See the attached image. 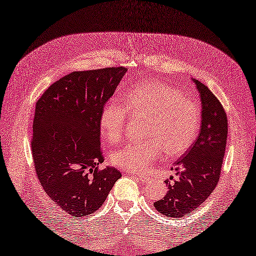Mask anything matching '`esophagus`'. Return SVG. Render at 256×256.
Returning a JSON list of instances; mask_svg holds the SVG:
<instances>
[{
  "label": "esophagus",
  "instance_id": "34e87169",
  "mask_svg": "<svg viewBox=\"0 0 256 256\" xmlns=\"http://www.w3.org/2000/svg\"><path fill=\"white\" fill-rule=\"evenodd\" d=\"M135 176L138 181H140L142 183H145V182H147L148 181V178H146V176H140V174H138V176Z\"/></svg>",
  "mask_w": 256,
  "mask_h": 256
}]
</instances>
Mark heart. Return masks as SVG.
Segmentation results:
<instances>
[{"label": "heart", "instance_id": "b5f03b06", "mask_svg": "<svg viewBox=\"0 0 256 256\" xmlns=\"http://www.w3.org/2000/svg\"><path fill=\"white\" fill-rule=\"evenodd\" d=\"M124 104L111 98L98 116L102 136L110 142L122 140L128 111L150 114L146 140L129 142L110 156L111 164L129 172H144L165 150L178 156L190 148L200 129V109L182 91L160 80L132 85L124 94Z\"/></svg>", "mask_w": 256, "mask_h": 256}]
</instances>
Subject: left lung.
<instances>
[{"mask_svg": "<svg viewBox=\"0 0 256 256\" xmlns=\"http://www.w3.org/2000/svg\"><path fill=\"white\" fill-rule=\"evenodd\" d=\"M200 94L201 127L191 148L172 168L176 180L165 181L168 192L154 202L158 212L181 218L204 202L217 186L227 142V116L216 96L198 80L192 78ZM170 178V180H172Z\"/></svg>", "mask_w": 256, "mask_h": 256, "instance_id": "1", "label": "left lung"}]
</instances>
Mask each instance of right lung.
<instances>
[{"mask_svg":"<svg viewBox=\"0 0 256 256\" xmlns=\"http://www.w3.org/2000/svg\"><path fill=\"white\" fill-rule=\"evenodd\" d=\"M127 72L124 67L73 72L49 86L36 103L31 142L44 190L72 217L101 207L121 178L106 166L98 116Z\"/></svg>","mask_w":256,"mask_h":256,"instance_id":"add662e5","label":"right lung"}]
</instances>
